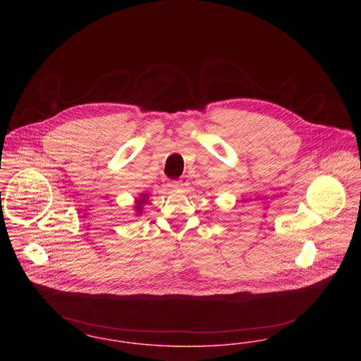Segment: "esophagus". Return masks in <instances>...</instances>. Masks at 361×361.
I'll list each match as a JSON object with an SVG mask.
<instances>
[{"label": "esophagus", "mask_w": 361, "mask_h": 361, "mask_svg": "<svg viewBox=\"0 0 361 361\" xmlns=\"http://www.w3.org/2000/svg\"><path fill=\"white\" fill-rule=\"evenodd\" d=\"M169 186L171 188V189H179V188H180V182H179V180H173V182H169Z\"/></svg>", "instance_id": "1"}]
</instances>
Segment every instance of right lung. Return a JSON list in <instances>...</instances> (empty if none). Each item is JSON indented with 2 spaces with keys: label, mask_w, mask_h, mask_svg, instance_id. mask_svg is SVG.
I'll use <instances>...</instances> for the list:
<instances>
[{
  "label": "right lung",
  "mask_w": 361,
  "mask_h": 361,
  "mask_svg": "<svg viewBox=\"0 0 361 361\" xmlns=\"http://www.w3.org/2000/svg\"><path fill=\"white\" fill-rule=\"evenodd\" d=\"M146 197H147V194H141V197L140 198H137V201H135V211H137V214H142V207H144V204H146Z\"/></svg>",
  "instance_id": "right-lung-1"
}]
</instances>
